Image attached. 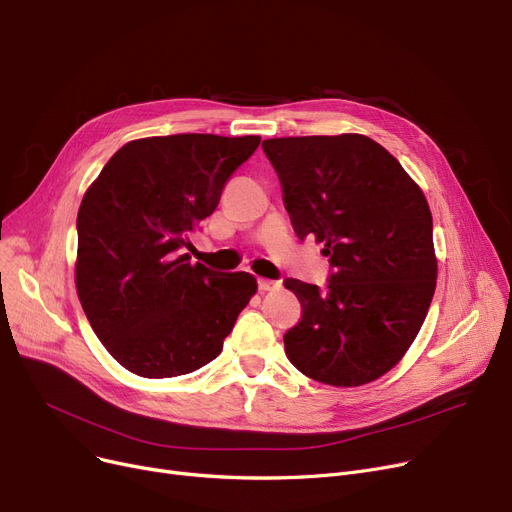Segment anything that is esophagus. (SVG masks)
<instances>
[{
  "mask_svg": "<svg viewBox=\"0 0 512 512\" xmlns=\"http://www.w3.org/2000/svg\"><path fill=\"white\" fill-rule=\"evenodd\" d=\"M257 286L261 292H267V290H276L280 288V282L278 280H267V278H259L257 280Z\"/></svg>",
  "mask_w": 512,
  "mask_h": 512,
  "instance_id": "1",
  "label": "esophagus"
}]
</instances>
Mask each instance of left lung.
Returning <instances> with one entry per match:
<instances>
[{"instance_id":"obj_1","label":"left lung","mask_w":512,"mask_h":512,"mask_svg":"<svg viewBox=\"0 0 512 512\" xmlns=\"http://www.w3.org/2000/svg\"><path fill=\"white\" fill-rule=\"evenodd\" d=\"M284 207L301 240L324 242L326 288L286 278L303 317L284 334L288 361L330 386L390 371L436 290L432 211L398 159L363 134L267 139Z\"/></svg>"}]
</instances>
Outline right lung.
Here are the masks:
<instances>
[{
    "instance_id": "1",
    "label": "right lung",
    "mask_w": 512,
    "mask_h": 512,
    "mask_svg": "<svg viewBox=\"0 0 512 512\" xmlns=\"http://www.w3.org/2000/svg\"><path fill=\"white\" fill-rule=\"evenodd\" d=\"M259 141L197 132L130 141L80 203V305L107 353L141 378L213 361L257 290L251 274L213 272L184 247Z\"/></svg>"
}]
</instances>
